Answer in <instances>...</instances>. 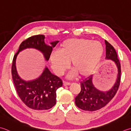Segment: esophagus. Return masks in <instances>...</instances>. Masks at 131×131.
<instances>
[{"instance_id":"obj_1","label":"esophagus","mask_w":131,"mask_h":131,"mask_svg":"<svg viewBox=\"0 0 131 131\" xmlns=\"http://www.w3.org/2000/svg\"><path fill=\"white\" fill-rule=\"evenodd\" d=\"M70 83L67 82H65V81L63 82V85L64 86H68V85H70Z\"/></svg>"}]
</instances>
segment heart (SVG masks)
Returning <instances> with one entry per match:
<instances>
[{"instance_id":"1","label":"heart","mask_w":131,"mask_h":131,"mask_svg":"<svg viewBox=\"0 0 131 131\" xmlns=\"http://www.w3.org/2000/svg\"><path fill=\"white\" fill-rule=\"evenodd\" d=\"M104 48L102 43L86 38H70L60 45L59 52H53L50 62L55 73L61 75L70 66L74 68L69 74L71 78L78 74L86 77L95 70L103 56Z\"/></svg>"}]
</instances>
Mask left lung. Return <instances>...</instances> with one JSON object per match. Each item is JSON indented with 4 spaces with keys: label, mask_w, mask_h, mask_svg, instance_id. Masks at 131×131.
Instances as JSON below:
<instances>
[{
    "label": "left lung",
    "mask_w": 131,
    "mask_h": 131,
    "mask_svg": "<svg viewBox=\"0 0 131 131\" xmlns=\"http://www.w3.org/2000/svg\"><path fill=\"white\" fill-rule=\"evenodd\" d=\"M106 59H110L116 64L117 76L116 83L110 90L103 92L97 90L92 82L93 75H90L81 82L80 93L75 98V103L78 108L84 111H94L102 108L108 103L118 90L121 78V66L113 46L105 40Z\"/></svg>",
    "instance_id": "obj_1"
}]
</instances>
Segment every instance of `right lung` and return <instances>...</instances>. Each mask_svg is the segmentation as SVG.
Returning <instances> with one entry per match:
<instances>
[{
    "instance_id": "add662e5",
    "label": "right lung",
    "mask_w": 131,
    "mask_h": 131,
    "mask_svg": "<svg viewBox=\"0 0 131 131\" xmlns=\"http://www.w3.org/2000/svg\"><path fill=\"white\" fill-rule=\"evenodd\" d=\"M44 39V35H38L23 41L13 58L11 67L13 81L18 95L27 107L35 110H49L54 106L56 104V91L62 86V81L51 73L48 68H45L40 77L35 80L23 81L17 73L16 60L20 51L32 48L41 51L45 60H49L53 48L56 47L58 41L51 42V46H49L45 43Z\"/></svg>"
}]
</instances>
